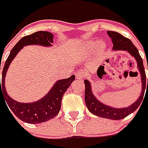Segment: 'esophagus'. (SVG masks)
I'll return each instance as SVG.
<instances>
[{
	"mask_svg": "<svg viewBox=\"0 0 148 148\" xmlns=\"http://www.w3.org/2000/svg\"><path fill=\"white\" fill-rule=\"evenodd\" d=\"M86 77V73L83 71H78L76 73V78L77 79H83L84 77Z\"/></svg>",
	"mask_w": 148,
	"mask_h": 148,
	"instance_id": "1",
	"label": "esophagus"
}]
</instances>
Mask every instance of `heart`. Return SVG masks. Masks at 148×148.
Listing matches in <instances>:
<instances>
[{
    "instance_id": "obj_1",
    "label": "heart",
    "mask_w": 148,
    "mask_h": 148,
    "mask_svg": "<svg viewBox=\"0 0 148 148\" xmlns=\"http://www.w3.org/2000/svg\"><path fill=\"white\" fill-rule=\"evenodd\" d=\"M94 45H95V43H94V42H91V43H90V44H89V46H90V47H93Z\"/></svg>"
}]
</instances>
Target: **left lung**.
Wrapping results in <instances>:
<instances>
[{
	"label": "left lung",
	"instance_id": "obj_1",
	"mask_svg": "<svg viewBox=\"0 0 148 148\" xmlns=\"http://www.w3.org/2000/svg\"><path fill=\"white\" fill-rule=\"evenodd\" d=\"M107 34L111 38V41L113 43V50L114 51H127L132 55L137 62V67L140 73L141 76V83H142V91L140 94L139 99L132 103L131 106L123 108H115L113 106L106 105L99 99L96 98L93 94V90L91 88L90 82L86 79L84 80L85 83V103L87 106L88 110L93 114L99 116V117L112 119V120H119L122 119H124L129 115L130 114L133 113L143 101V95L145 90L148 89V78L146 79V74L143 66V59L137 48L135 47L132 41L128 38H125L123 35L119 34L114 31H107ZM102 66V69H103ZM148 69V63H147ZM103 71H104L103 70Z\"/></svg>",
	"mask_w": 148,
	"mask_h": 148
}]
</instances>
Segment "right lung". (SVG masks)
Masks as SVG:
<instances>
[{
	"label": "right lung",
	"mask_w": 148,
	"mask_h": 148,
	"mask_svg": "<svg viewBox=\"0 0 148 148\" xmlns=\"http://www.w3.org/2000/svg\"><path fill=\"white\" fill-rule=\"evenodd\" d=\"M53 42V35L47 31H38L33 34L25 36L21 39L13 47L6 60L2 71L1 83L0 82V98L3 96L5 102L8 104L9 109L13 111L21 120L32 123L38 124L54 118L59 113L62 96L66 90L75 79L74 75L65 79H60L53 84L49 91L42 99L34 103H20L13 99L6 92L5 80L7 71L12 61L25 45H38L50 47ZM1 70V64H0ZM1 81V78H0ZM7 106V105H6ZM8 107V106H7ZM9 109V108H8ZM10 111V110H9Z\"/></svg>",
	"instance_id": "obj_1"
}]
</instances>
